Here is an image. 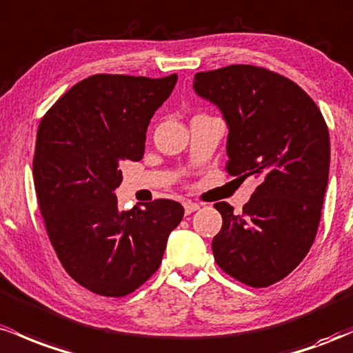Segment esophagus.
Listing matches in <instances>:
<instances>
[{"label":"esophagus","mask_w":353,"mask_h":353,"mask_svg":"<svg viewBox=\"0 0 353 353\" xmlns=\"http://www.w3.org/2000/svg\"><path fill=\"white\" fill-rule=\"evenodd\" d=\"M183 208H185V213H187V215H190V213L196 212V210L200 208V205L195 203V201H185Z\"/></svg>","instance_id":"esophagus-1"}]
</instances>
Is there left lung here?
I'll return each mask as SVG.
<instances>
[{"mask_svg": "<svg viewBox=\"0 0 353 353\" xmlns=\"http://www.w3.org/2000/svg\"><path fill=\"white\" fill-rule=\"evenodd\" d=\"M193 88L227 121L228 175L260 178L239 215L227 201L215 203L223 219L212 241L215 262L248 287L280 282L319 230L330 166L325 120L296 83L260 66L200 71Z\"/></svg>", "mask_w": 353, "mask_h": 353, "instance_id": "obj_1", "label": "left lung"}]
</instances>
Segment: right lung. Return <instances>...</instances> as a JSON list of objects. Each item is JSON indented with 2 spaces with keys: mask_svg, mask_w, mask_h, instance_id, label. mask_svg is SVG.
I'll list each match as a JSON object with an SVG mask.
<instances>
[{
  "mask_svg": "<svg viewBox=\"0 0 353 353\" xmlns=\"http://www.w3.org/2000/svg\"><path fill=\"white\" fill-rule=\"evenodd\" d=\"M178 77L93 74L41 118L33 158L34 190L50 241L81 287L125 296L160 267L166 240L183 219L178 201L118 208L121 165L143 158L153 113Z\"/></svg>",
  "mask_w": 353,
  "mask_h": 353,
  "instance_id": "right-lung-1",
  "label": "right lung"
}]
</instances>
